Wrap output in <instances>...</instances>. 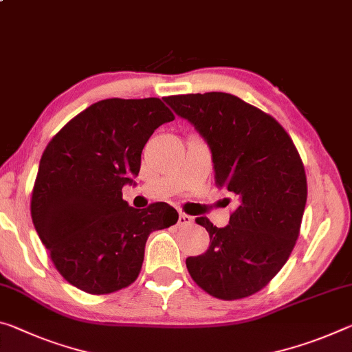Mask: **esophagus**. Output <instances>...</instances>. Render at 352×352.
<instances>
[{"label":"esophagus","instance_id":"34e87169","mask_svg":"<svg viewBox=\"0 0 352 352\" xmlns=\"http://www.w3.org/2000/svg\"><path fill=\"white\" fill-rule=\"evenodd\" d=\"M189 224H192V217L189 214L180 213V216H178V227H185Z\"/></svg>","mask_w":352,"mask_h":352}]
</instances>
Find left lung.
Masks as SVG:
<instances>
[{"label":"left lung","mask_w":352,"mask_h":352,"mask_svg":"<svg viewBox=\"0 0 352 352\" xmlns=\"http://www.w3.org/2000/svg\"><path fill=\"white\" fill-rule=\"evenodd\" d=\"M164 102L205 139L216 185L238 202L222 228L197 217L210 246L188 256L189 274L211 296L248 298L270 283L296 244L307 202L302 161L276 119L230 94H188Z\"/></svg>","instance_id":"8db88e82"}]
</instances>
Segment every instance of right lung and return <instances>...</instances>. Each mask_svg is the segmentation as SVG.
Returning a JSON list of instances; mask_svg holds the SVG:
<instances>
[{
    "label": "right lung",
    "instance_id": "right-lung-1",
    "mask_svg": "<svg viewBox=\"0 0 352 352\" xmlns=\"http://www.w3.org/2000/svg\"><path fill=\"white\" fill-rule=\"evenodd\" d=\"M174 114L160 98H108L74 117L43 152L31 217L56 270L91 294L131 285L152 232L174 226L164 202L138 210L122 199L141 169L142 148Z\"/></svg>",
    "mask_w": 352,
    "mask_h": 352
}]
</instances>
